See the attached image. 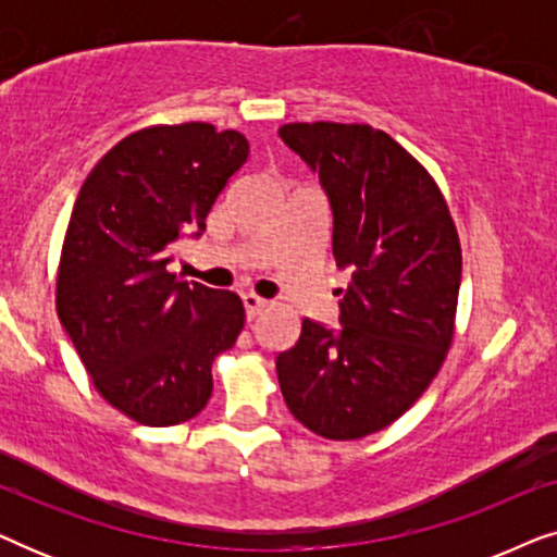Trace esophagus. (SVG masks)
<instances>
[{
  "label": "esophagus",
  "mask_w": 557,
  "mask_h": 557,
  "mask_svg": "<svg viewBox=\"0 0 557 557\" xmlns=\"http://www.w3.org/2000/svg\"><path fill=\"white\" fill-rule=\"evenodd\" d=\"M243 307H246L248 319H256L265 307H269V301L261 299V296H256V294H246L243 296Z\"/></svg>",
  "instance_id": "1"
}]
</instances>
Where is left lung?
<instances>
[{"label":"left lung","instance_id":"left-lung-1","mask_svg":"<svg viewBox=\"0 0 557 557\" xmlns=\"http://www.w3.org/2000/svg\"><path fill=\"white\" fill-rule=\"evenodd\" d=\"M281 139L319 172L332 253L352 281L339 330L304 319L276 357L288 410L317 436L352 441L406 413L454 339L461 246L429 170L370 124H286Z\"/></svg>","mask_w":557,"mask_h":557}]
</instances>
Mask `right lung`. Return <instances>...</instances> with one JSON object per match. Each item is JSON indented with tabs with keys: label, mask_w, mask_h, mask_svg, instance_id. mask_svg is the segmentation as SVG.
Here are the masks:
<instances>
[{
	"label": "right lung",
	"mask_w": 557,
	"mask_h": 557,
	"mask_svg": "<svg viewBox=\"0 0 557 557\" xmlns=\"http://www.w3.org/2000/svg\"><path fill=\"white\" fill-rule=\"evenodd\" d=\"M246 136L159 124L121 139L83 182L58 265L55 307L83 368L113 408L144 425L195 418L212 362L246 322L238 294L166 271L182 233L200 235Z\"/></svg>",
	"instance_id": "add662e5"
}]
</instances>
